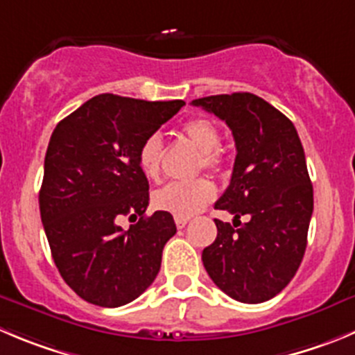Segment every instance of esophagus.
Instances as JSON below:
<instances>
[{
  "label": "esophagus",
  "instance_id": "obj_1",
  "mask_svg": "<svg viewBox=\"0 0 355 355\" xmlns=\"http://www.w3.org/2000/svg\"><path fill=\"white\" fill-rule=\"evenodd\" d=\"M188 223H190V218H180V216H175V226H178V228H184Z\"/></svg>",
  "mask_w": 355,
  "mask_h": 355
}]
</instances>
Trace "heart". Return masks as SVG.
I'll return each instance as SVG.
<instances>
[{
  "label": "heart",
  "instance_id": "b5f03b06",
  "mask_svg": "<svg viewBox=\"0 0 355 355\" xmlns=\"http://www.w3.org/2000/svg\"><path fill=\"white\" fill-rule=\"evenodd\" d=\"M181 136L193 148L200 151V167L219 171L225 164L219 150V129L209 118H191L181 127ZM162 139L158 134L144 137L137 150V164L150 180H158L162 162ZM216 197V188L209 180H197L193 183H171L160 188L153 195V205L164 212H171L180 218L197 214Z\"/></svg>",
  "mask_w": 355,
  "mask_h": 355
}]
</instances>
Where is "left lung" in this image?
<instances>
[{
    "mask_svg": "<svg viewBox=\"0 0 355 355\" xmlns=\"http://www.w3.org/2000/svg\"><path fill=\"white\" fill-rule=\"evenodd\" d=\"M191 104L225 120L237 148L230 184L214 207L234 214L239 228L214 219L218 237L202 251V261L230 298L263 303L291 282L305 254L313 188L302 141L293 121L254 94Z\"/></svg>",
    "mask_w": 355,
    "mask_h": 355,
    "instance_id": "8db88e82",
    "label": "left lung"
}]
</instances>
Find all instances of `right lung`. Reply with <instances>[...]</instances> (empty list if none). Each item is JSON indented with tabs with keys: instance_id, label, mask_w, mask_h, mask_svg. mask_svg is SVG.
Wrapping results in <instances>:
<instances>
[{
	"instance_id": "add662e5",
	"label": "right lung",
	"mask_w": 355,
	"mask_h": 355,
	"mask_svg": "<svg viewBox=\"0 0 355 355\" xmlns=\"http://www.w3.org/2000/svg\"><path fill=\"white\" fill-rule=\"evenodd\" d=\"M183 106L101 94L52 132L40 212L59 273L85 302L127 305L155 281L175 223L171 212L144 216L150 184L137 150ZM121 215L140 221L125 232L116 223Z\"/></svg>"
}]
</instances>
